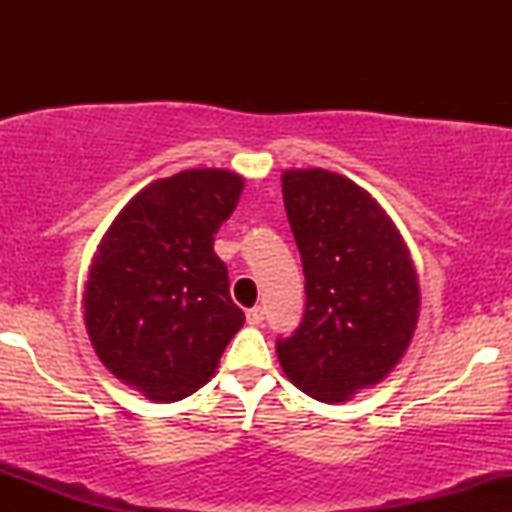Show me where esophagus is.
Masks as SVG:
<instances>
[{"label":"esophagus","mask_w":512,"mask_h":512,"mask_svg":"<svg viewBox=\"0 0 512 512\" xmlns=\"http://www.w3.org/2000/svg\"><path fill=\"white\" fill-rule=\"evenodd\" d=\"M245 317H248V325H252V327L262 325V320H264V308H262V305H255V308H250L248 313H245Z\"/></svg>","instance_id":"1"}]
</instances>
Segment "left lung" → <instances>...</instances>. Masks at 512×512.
Listing matches in <instances>:
<instances>
[{
	"instance_id": "obj_1",
	"label": "left lung",
	"mask_w": 512,
	"mask_h": 512,
	"mask_svg": "<svg viewBox=\"0 0 512 512\" xmlns=\"http://www.w3.org/2000/svg\"><path fill=\"white\" fill-rule=\"evenodd\" d=\"M281 192L303 260L305 315L276 356L305 395L346 402L407 354L419 274L395 221L354 180L293 168L281 173Z\"/></svg>"
}]
</instances>
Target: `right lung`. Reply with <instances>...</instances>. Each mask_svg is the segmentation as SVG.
Wrapping results in <instances>:
<instances>
[{
  "label": "right lung",
  "instance_id": "obj_1",
  "mask_svg": "<svg viewBox=\"0 0 512 512\" xmlns=\"http://www.w3.org/2000/svg\"><path fill=\"white\" fill-rule=\"evenodd\" d=\"M243 182L223 168L154 180L98 243L81 298L88 339L103 366L151 402H178L207 385L243 327L214 252Z\"/></svg>",
  "mask_w": 512,
  "mask_h": 512
}]
</instances>
